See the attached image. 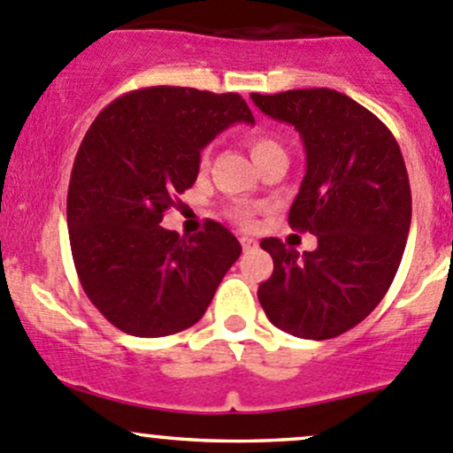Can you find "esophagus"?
Listing matches in <instances>:
<instances>
[{
	"label": "esophagus",
	"mask_w": 453,
	"mask_h": 453,
	"mask_svg": "<svg viewBox=\"0 0 453 453\" xmlns=\"http://www.w3.org/2000/svg\"><path fill=\"white\" fill-rule=\"evenodd\" d=\"M241 248H243V252H250V250L256 248V241L250 239V236H241Z\"/></svg>",
	"instance_id": "obj_1"
}]
</instances>
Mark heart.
Segmentation results:
<instances>
[{
    "instance_id": "heart-1",
    "label": "heart",
    "mask_w": 453,
    "mask_h": 453,
    "mask_svg": "<svg viewBox=\"0 0 453 453\" xmlns=\"http://www.w3.org/2000/svg\"><path fill=\"white\" fill-rule=\"evenodd\" d=\"M248 146H250V153H252L254 162H258L263 155L280 149V146H278L272 138H267V135H250ZM208 164H210V149H203L199 155V166L205 168ZM252 217H254L252 205H236V208H232V219H234V221H239L241 226H245V227L252 226Z\"/></svg>"
}]
</instances>
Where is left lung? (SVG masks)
<instances>
[{"label":"left lung","instance_id":"1","mask_svg":"<svg viewBox=\"0 0 453 453\" xmlns=\"http://www.w3.org/2000/svg\"><path fill=\"white\" fill-rule=\"evenodd\" d=\"M256 107L289 122L307 153V173L289 226L311 232L313 252L263 239L273 273L258 300L273 326L303 340H331L381 303L403 258L412 195L395 135L366 107L335 89L252 94Z\"/></svg>","mask_w":453,"mask_h":453}]
</instances>
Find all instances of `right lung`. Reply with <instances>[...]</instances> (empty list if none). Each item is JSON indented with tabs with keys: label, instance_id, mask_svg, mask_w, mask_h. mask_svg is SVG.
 Here are the masks:
<instances>
[{
	"label": "right lung",
	"instance_id": "obj_1",
	"mask_svg": "<svg viewBox=\"0 0 453 453\" xmlns=\"http://www.w3.org/2000/svg\"><path fill=\"white\" fill-rule=\"evenodd\" d=\"M234 122L254 125L239 94L144 87L98 113L76 153L67 190L72 256L87 298L135 337L199 322L241 256L227 227L164 230V212L199 175V153Z\"/></svg>",
	"mask_w": 453,
	"mask_h": 453
}]
</instances>
